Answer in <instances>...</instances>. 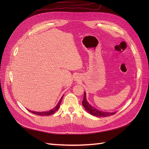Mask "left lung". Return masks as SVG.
Masks as SVG:
<instances>
[{"mask_svg": "<svg viewBox=\"0 0 149 149\" xmlns=\"http://www.w3.org/2000/svg\"><path fill=\"white\" fill-rule=\"evenodd\" d=\"M82 104L83 106L84 107L85 109L90 114H91L94 116L96 117H108L114 114L116 112H104L100 110H98L96 109L95 107H93L88 103L86 98V93L84 94V99L82 101Z\"/></svg>", "mask_w": 149, "mask_h": 149, "instance_id": "left-lung-1", "label": "left lung"}]
</instances>
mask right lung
I'll return each instance as SVG.
<instances>
[{
  "label": "right lung",
  "mask_w": 149,
  "mask_h": 149,
  "mask_svg": "<svg viewBox=\"0 0 149 149\" xmlns=\"http://www.w3.org/2000/svg\"><path fill=\"white\" fill-rule=\"evenodd\" d=\"M63 96L61 97V98L60 99V101L58 102V103L57 104V105L53 108V109H52V110L50 111H45V112H35V111H30V110H29V111L31 112V113L33 114H35L36 115H38V116H49V115H51V114H53V113H55V112L59 109L60 107V104H61V102L62 101V99H63Z\"/></svg>",
  "instance_id": "add662e5"
}]
</instances>
